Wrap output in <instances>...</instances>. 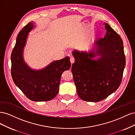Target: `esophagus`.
I'll return each instance as SVG.
<instances>
[{
    "mask_svg": "<svg viewBox=\"0 0 135 135\" xmlns=\"http://www.w3.org/2000/svg\"><path fill=\"white\" fill-rule=\"evenodd\" d=\"M70 62H71V64H73V63L74 62V61H75V59H74V57H71V58H70Z\"/></svg>",
    "mask_w": 135,
    "mask_h": 135,
    "instance_id": "esophagus-1",
    "label": "esophagus"
}]
</instances>
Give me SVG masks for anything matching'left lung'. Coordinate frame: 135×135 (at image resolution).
Masks as SVG:
<instances>
[{
    "label": "left lung",
    "mask_w": 135,
    "mask_h": 135,
    "mask_svg": "<svg viewBox=\"0 0 135 135\" xmlns=\"http://www.w3.org/2000/svg\"><path fill=\"white\" fill-rule=\"evenodd\" d=\"M104 25L107 33L95 41L92 50L72 52L75 60L71 68L73 79L78 95L84 101L106 99L119 87L123 77L126 65L123 41L109 25Z\"/></svg>",
    "instance_id": "1"
}]
</instances>
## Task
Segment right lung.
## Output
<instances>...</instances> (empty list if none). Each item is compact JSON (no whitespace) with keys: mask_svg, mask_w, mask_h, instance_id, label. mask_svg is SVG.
I'll list each match as a JSON object with an SVG mask.
<instances>
[{"mask_svg":"<svg viewBox=\"0 0 135 135\" xmlns=\"http://www.w3.org/2000/svg\"><path fill=\"white\" fill-rule=\"evenodd\" d=\"M29 22L19 32L11 54V75L14 83L25 96L34 101H47L56 97L59 91L62 73L71 67L69 57L55 61L45 68L34 70L23 60V51L29 32L34 28Z\"/></svg>","mask_w":135,"mask_h":135,"instance_id":"right-lung-1","label":"right lung"}]
</instances>
